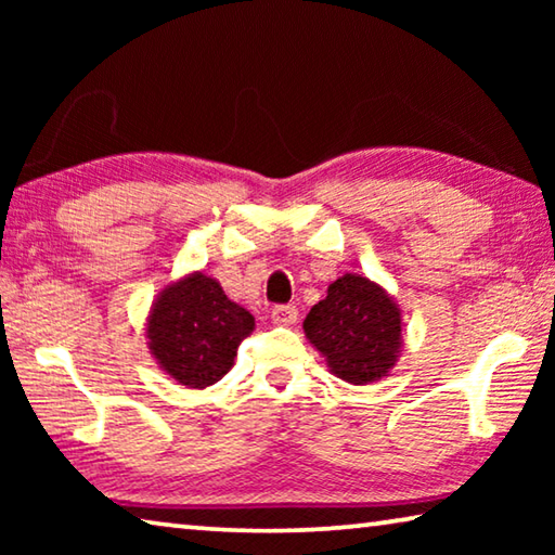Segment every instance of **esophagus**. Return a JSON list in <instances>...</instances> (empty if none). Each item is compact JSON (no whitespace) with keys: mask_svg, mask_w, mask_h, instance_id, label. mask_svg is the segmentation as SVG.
I'll return each instance as SVG.
<instances>
[{"mask_svg":"<svg viewBox=\"0 0 555 555\" xmlns=\"http://www.w3.org/2000/svg\"><path fill=\"white\" fill-rule=\"evenodd\" d=\"M296 318H298L296 306H276L274 311H271V321L276 325H294Z\"/></svg>","mask_w":555,"mask_h":555,"instance_id":"1","label":"esophagus"}]
</instances>
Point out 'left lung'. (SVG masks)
<instances>
[{
  "instance_id": "1",
  "label": "left lung",
  "mask_w": 555,
  "mask_h": 555,
  "mask_svg": "<svg viewBox=\"0 0 555 555\" xmlns=\"http://www.w3.org/2000/svg\"><path fill=\"white\" fill-rule=\"evenodd\" d=\"M304 331L335 377L350 384L387 377L401 352L397 300L362 274L335 279L306 315Z\"/></svg>"
}]
</instances>
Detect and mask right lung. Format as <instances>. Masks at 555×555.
Wrapping results in <instances>:
<instances>
[{"label":"right lung","instance_id":"right-lung-1","mask_svg":"<svg viewBox=\"0 0 555 555\" xmlns=\"http://www.w3.org/2000/svg\"><path fill=\"white\" fill-rule=\"evenodd\" d=\"M255 315L234 304L218 279L193 271L168 284L146 318V345L168 377L205 389L232 370Z\"/></svg>","mask_w":555,"mask_h":555}]
</instances>
